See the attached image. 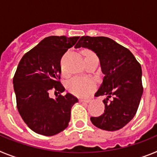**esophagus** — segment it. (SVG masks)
<instances>
[{
  "label": "esophagus",
  "mask_w": 157,
  "mask_h": 157,
  "mask_svg": "<svg viewBox=\"0 0 157 157\" xmlns=\"http://www.w3.org/2000/svg\"><path fill=\"white\" fill-rule=\"evenodd\" d=\"M91 100L90 99H80V102H84V103H90Z\"/></svg>",
  "instance_id": "1"
}]
</instances>
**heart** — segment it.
Returning <instances> with one entry per match:
<instances>
[{
  "label": "heart",
  "mask_w": 157,
  "mask_h": 157,
  "mask_svg": "<svg viewBox=\"0 0 157 157\" xmlns=\"http://www.w3.org/2000/svg\"><path fill=\"white\" fill-rule=\"evenodd\" d=\"M94 55L91 51H86L84 56ZM95 81L93 78L83 76H75L67 83V89L71 94L78 97H86L92 92L95 87Z\"/></svg>",
  "instance_id": "b5f03b06"
}]
</instances>
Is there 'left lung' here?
<instances>
[{
  "instance_id": "obj_1",
  "label": "left lung",
  "mask_w": 157,
  "mask_h": 157,
  "mask_svg": "<svg viewBox=\"0 0 157 157\" xmlns=\"http://www.w3.org/2000/svg\"><path fill=\"white\" fill-rule=\"evenodd\" d=\"M75 47L94 51L105 75L95 94V97H106L105 112L91 117V122L109 131L123 128L135 116L143 94L141 65L128 48L109 37L82 36Z\"/></svg>"
}]
</instances>
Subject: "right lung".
<instances>
[{
    "instance_id": "1",
    "label": "right lung",
    "mask_w": 157,
    "mask_h": 157,
    "mask_svg": "<svg viewBox=\"0 0 157 157\" xmlns=\"http://www.w3.org/2000/svg\"><path fill=\"white\" fill-rule=\"evenodd\" d=\"M79 37L49 36L22 57L13 78L19 115L29 128L37 134L52 136L68 126L72 106L78 98L72 94L49 97V91L61 94L60 60Z\"/></svg>"
}]
</instances>
